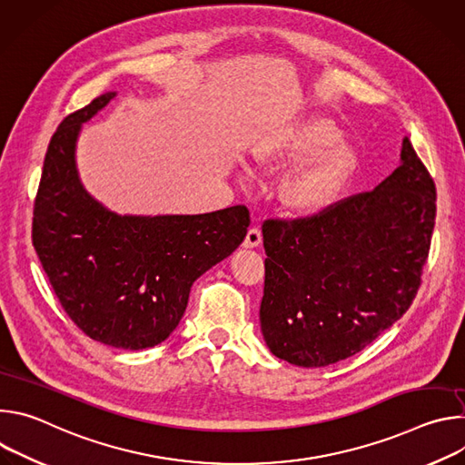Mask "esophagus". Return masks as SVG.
<instances>
[{"label":"esophagus","mask_w":465,"mask_h":465,"mask_svg":"<svg viewBox=\"0 0 465 465\" xmlns=\"http://www.w3.org/2000/svg\"><path fill=\"white\" fill-rule=\"evenodd\" d=\"M262 241V235L257 228H250L248 233H246V239H244V248H257Z\"/></svg>","instance_id":"34e87169"}]
</instances>
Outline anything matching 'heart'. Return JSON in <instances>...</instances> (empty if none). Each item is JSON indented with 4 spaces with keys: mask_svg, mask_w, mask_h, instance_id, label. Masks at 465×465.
Segmentation results:
<instances>
[{
    "mask_svg": "<svg viewBox=\"0 0 465 465\" xmlns=\"http://www.w3.org/2000/svg\"><path fill=\"white\" fill-rule=\"evenodd\" d=\"M341 128L323 115H305L271 130L250 149L255 171L291 167L280 185L278 201L294 215H316L331 208L361 163L357 147L341 140ZM250 178L242 171L241 180Z\"/></svg>",
    "mask_w": 465,
    "mask_h": 465,
    "instance_id": "heart-1",
    "label": "heart"
}]
</instances>
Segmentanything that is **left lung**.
I'll list each match as a JSON object with an SVG mask.
<instances>
[{"mask_svg": "<svg viewBox=\"0 0 465 465\" xmlns=\"http://www.w3.org/2000/svg\"><path fill=\"white\" fill-rule=\"evenodd\" d=\"M436 219V187L409 138L373 191L316 217L262 224L261 333L302 368L344 361L400 320L418 294Z\"/></svg>", "mask_w": 465, "mask_h": 465, "instance_id": "left-lung-1", "label": "left lung"}]
</instances>
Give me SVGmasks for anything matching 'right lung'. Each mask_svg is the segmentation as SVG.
Here are the masks:
<instances>
[{"instance_id": "obj_1", "label": "right lung", "mask_w": 465, "mask_h": 465, "mask_svg": "<svg viewBox=\"0 0 465 465\" xmlns=\"http://www.w3.org/2000/svg\"><path fill=\"white\" fill-rule=\"evenodd\" d=\"M117 92L65 117L53 134L33 217V244L68 316L106 346L140 351L167 341L193 283L232 255L250 224L244 206L198 215H119L77 169L83 124Z\"/></svg>"}]
</instances>
